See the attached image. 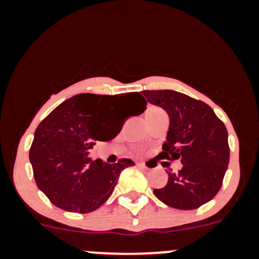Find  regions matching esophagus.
<instances>
[{"mask_svg": "<svg viewBox=\"0 0 259 259\" xmlns=\"http://www.w3.org/2000/svg\"><path fill=\"white\" fill-rule=\"evenodd\" d=\"M138 165H139V167H141V168H147L146 164H145V163H141V162H139Z\"/></svg>", "mask_w": 259, "mask_h": 259, "instance_id": "34e87169", "label": "esophagus"}]
</instances>
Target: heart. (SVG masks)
Returning <instances> with one entry per match:
<instances>
[{"label": "heart", "mask_w": 259, "mask_h": 259, "mask_svg": "<svg viewBox=\"0 0 259 259\" xmlns=\"http://www.w3.org/2000/svg\"><path fill=\"white\" fill-rule=\"evenodd\" d=\"M160 113H164V111L158 108V107H150V108L147 109L146 115H156V114H160Z\"/></svg>", "instance_id": "obj_1"}]
</instances>
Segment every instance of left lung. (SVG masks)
Wrapping results in <instances>:
<instances>
[{
  "label": "left lung",
  "mask_w": 259,
  "mask_h": 259,
  "mask_svg": "<svg viewBox=\"0 0 259 259\" xmlns=\"http://www.w3.org/2000/svg\"><path fill=\"white\" fill-rule=\"evenodd\" d=\"M148 102L170 119L160 159H180L183 168L168 173V184L153 194L177 209H196L218 194L228 169V130L207 103L173 90H145Z\"/></svg>",
  "instance_id": "left-lung-1"
}]
</instances>
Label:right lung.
<instances>
[{"mask_svg": "<svg viewBox=\"0 0 259 259\" xmlns=\"http://www.w3.org/2000/svg\"><path fill=\"white\" fill-rule=\"evenodd\" d=\"M130 103L138 108L135 115L146 109L147 102L139 92L79 94L38 124L29 158L37 187L55 206L75 213L97 209L112 195L121 170L135 165L127 158L108 164L88 157L96 141L118 135L123 123L118 115Z\"/></svg>", "mask_w": 259, "mask_h": 259, "instance_id": "add662e5", "label": "right lung"}]
</instances>
